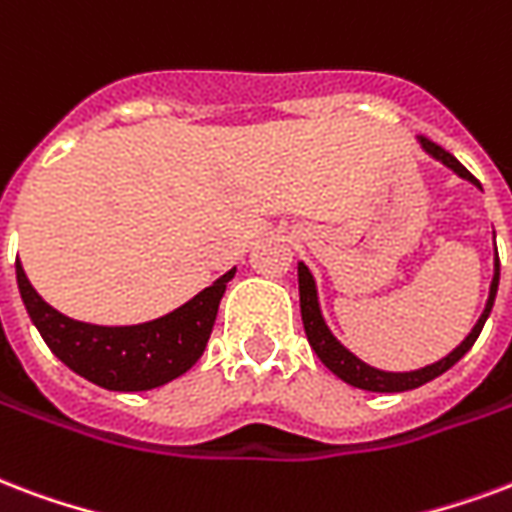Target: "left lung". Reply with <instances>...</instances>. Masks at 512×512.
Listing matches in <instances>:
<instances>
[{
  "mask_svg": "<svg viewBox=\"0 0 512 512\" xmlns=\"http://www.w3.org/2000/svg\"><path fill=\"white\" fill-rule=\"evenodd\" d=\"M420 146L429 151L431 157H437L439 162H445L448 168H453L461 176V179L472 181V184H480L472 173H469L461 162L445 151L442 146H437L434 140H429L426 135H420ZM494 282H491V293H488V304L480 314L478 325L472 328L464 342L458 344L456 350L450 352L448 358H442V361L431 363L426 369H418V372H380V369H372V366H366L363 361H358L352 352H347L342 344L336 342L328 331V325H325L323 314H320V304H317V290H314V279L309 274V268L301 263L298 266V293H301V320H304V331L306 339L312 344V350L317 352V358L331 369L339 380L350 382L355 388H363V391H374V393H401V391H412V388H420V385H426L429 380L439 377V374H445L450 366H456L464 355L469 352V347L475 344V339L483 331V325H486V317L491 314V306H494V298H497V287H499V255L497 263H494Z\"/></svg>",
  "mask_w": 512,
  "mask_h": 512,
  "instance_id": "left-lung-1",
  "label": "left lung"
}]
</instances>
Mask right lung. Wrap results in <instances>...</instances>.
<instances>
[{
  "mask_svg": "<svg viewBox=\"0 0 512 512\" xmlns=\"http://www.w3.org/2000/svg\"><path fill=\"white\" fill-rule=\"evenodd\" d=\"M233 274L236 268L160 320L108 328L70 320L45 304L15 260L18 290L45 344L64 366L108 391H151L192 369L206 350L219 301Z\"/></svg>",
  "mask_w": 512,
  "mask_h": 512,
  "instance_id": "obj_1",
  "label": "right lung"
}]
</instances>
